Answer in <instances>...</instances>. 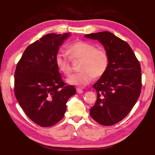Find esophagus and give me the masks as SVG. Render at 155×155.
<instances>
[{"mask_svg":"<svg viewBox=\"0 0 155 155\" xmlns=\"http://www.w3.org/2000/svg\"><path fill=\"white\" fill-rule=\"evenodd\" d=\"M77 92L78 94H82L83 92V90H81V89H79V88H77Z\"/></svg>","mask_w":155,"mask_h":155,"instance_id":"esophagus-1","label":"esophagus"}]
</instances>
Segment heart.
<instances>
[{"mask_svg":"<svg viewBox=\"0 0 155 155\" xmlns=\"http://www.w3.org/2000/svg\"><path fill=\"white\" fill-rule=\"evenodd\" d=\"M68 54L62 51L55 55L54 61L60 72L69 75L72 72L71 58L82 59L80 70L81 72L70 76L67 82L70 85L84 87L89 85L94 78L103 76L108 69L109 58L105 50L98 48L94 44L87 41H79L68 46Z\"/></svg>","mask_w":155,"mask_h":155,"instance_id":"heart-1","label":"heart"}]
</instances>
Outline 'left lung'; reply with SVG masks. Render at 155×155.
Returning a JSON list of instances; mask_svg holds the SVG:
<instances>
[{"label":"left lung","mask_w":155,"mask_h":155,"mask_svg":"<svg viewBox=\"0 0 155 155\" xmlns=\"http://www.w3.org/2000/svg\"><path fill=\"white\" fill-rule=\"evenodd\" d=\"M84 36L98 40L109 58L105 74L93 85L97 92V100L90 109V115L102 125H114L127 116L140 97V62L129 44L112 33L103 31Z\"/></svg>","instance_id":"8db88e82"}]
</instances>
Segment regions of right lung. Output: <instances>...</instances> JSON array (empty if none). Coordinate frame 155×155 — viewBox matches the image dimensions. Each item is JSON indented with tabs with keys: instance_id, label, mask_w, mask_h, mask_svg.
I'll return each instance as SVG.
<instances>
[{
	"instance_id": "obj_1",
	"label": "right lung",
	"mask_w": 155,
	"mask_h": 155,
	"mask_svg": "<svg viewBox=\"0 0 155 155\" xmlns=\"http://www.w3.org/2000/svg\"><path fill=\"white\" fill-rule=\"evenodd\" d=\"M70 35L47 34L26 48L17 64L15 97L27 116L41 127L60 121L68 100L76 94L74 86L63 81L54 61L59 47Z\"/></svg>"
}]
</instances>
